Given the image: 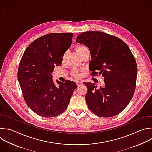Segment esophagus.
I'll use <instances>...</instances> for the list:
<instances>
[{"instance_id":"34e87169","label":"esophagus","mask_w":152,"mask_h":152,"mask_svg":"<svg viewBox=\"0 0 152 152\" xmlns=\"http://www.w3.org/2000/svg\"><path fill=\"white\" fill-rule=\"evenodd\" d=\"M76 84H77V85L78 86H80V85H82V82L81 81H77V82H76Z\"/></svg>"}]
</instances>
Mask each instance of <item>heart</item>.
<instances>
[{"mask_svg":"<svg viewBox=\"0 0 152 152\" xmlns=\"http://www.w3.org/2000/svg\"><path fill=\"white\" fill-rule=\"evenodd\" d=\"M75 50L76 53H77V54L80 56L81 54H82L83 53H85L86 50H88V48L84 46V45H77L76 46V47L75 48ZM72 75L75 77H80V74L79 73V72H77L76 70H74L72 72Z\"/></svg>","mask_w":152,"mask_h":152,"instance_id":"heart-1","label":"heart"}]
</instances>
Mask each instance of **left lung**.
I'll list each match as a JSON object with an SVG mask.
<instances>
[{"label":"left lung","mask_w":152,"mask_h":152,"mask_svg":"<svg viewBox=\"0 0 152 152\" xmlns=\"http://www.w3.org/2000/svg\"><path fill=\"white\" fill-rule=\"evenodd\" d=\"M76 42L89 49L91 76L104 78L105 86L100 89L94 83H83L89 109L99 117L118 115L129 103L136 87L137 65L128 46L116 36L96 31L80 34Z\"/></svg>","instance_id":"obj_1"}]
</instances>
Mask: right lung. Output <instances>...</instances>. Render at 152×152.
Instances as JSON below:
<instances>
[{"mask_svg":"<svg viewBox=\"0 0 152 152\" xmlns=\"http://www.w3.org/2000/svg\"><path fill=\"white\" fill-rule=\"evenodd\" d=\"M72 33H52L41 36L26 49L20 62L18 79L25 102L39 116L53 118L63 113L77 88L75 82L53 81L51 73L62 63L72 45Z\"/></svg>","mask_w":152,"mask_h":152,"instance_id":"add662e5","label":"right lung"}]
</instances>
